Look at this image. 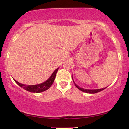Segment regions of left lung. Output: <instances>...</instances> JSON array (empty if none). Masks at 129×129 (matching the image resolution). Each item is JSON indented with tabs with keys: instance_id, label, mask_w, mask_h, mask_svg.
I'll return each mask as SVG.
<instances>
[{
	"instance_id": "1",
	"label": "left lung",
	"mask_w": 129,
	"mask_h": 129,
	"mask_svg": "<svg viewBox=\"0 0 129 129\" xmlns=\"http://www.w3.org/2000/svg\"><path fill=\"white\" fill-rule=\"evenodd\" d=\"M72 79H73V78H72ZM74 83H75V82H74ZM75 86H76L77 88H78V89L81 90V91H83V92H85V93H91V94L100 92V91H102V90H103L104 89H105V88H101V89H96V90H87V89H84V88H80V87L79 86H78L76 84H75Z\"/></svg>"
}]
</instances>
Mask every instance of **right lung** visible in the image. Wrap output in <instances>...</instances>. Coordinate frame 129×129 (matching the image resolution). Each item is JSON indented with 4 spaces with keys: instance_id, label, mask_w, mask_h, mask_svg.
<instances>
[{
    "instance_id": "right-lung-1",
    "label": "right lung",
    "mask_w": 129,
    "mask_h": 129,
    "mask_svg": "<svg viewBox=\"0 0 129 129\" xmlns=\"http://www.w3.org/2000/svg\"><path fill=\"white\" fill-rule=\"evenodd\" d=\"M59 69H57L53 72L51 76H50V78L48 79H47L45 82H43L42 84H38V85H23V84L19 83L17 82V81H16L14 79V81L17 83L18 85L22 88H23V89L26 90V91H30L32 93H41L42 91H45V90H48L50 87L51 86L53 82H54V80L55 79V77L56 75V73H57V70Z\"/></svg>"
}]
</instances>
